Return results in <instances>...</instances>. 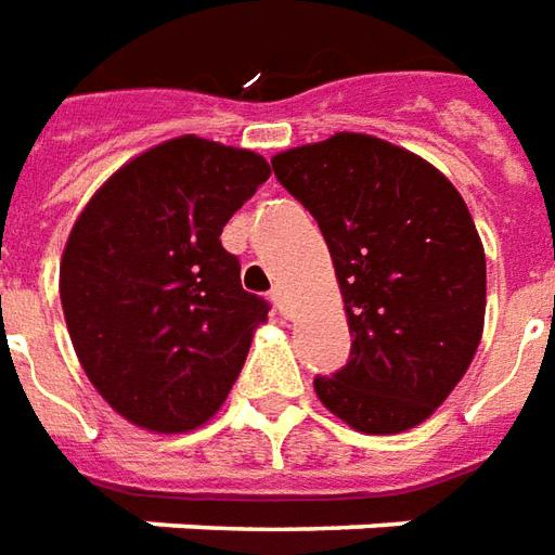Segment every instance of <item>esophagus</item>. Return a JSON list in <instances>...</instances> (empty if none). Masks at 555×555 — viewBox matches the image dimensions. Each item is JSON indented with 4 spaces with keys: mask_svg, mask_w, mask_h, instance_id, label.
<instances>
[{
    "mask_svg": "<svg viewBox=\"0 0 555 555\" xmlns=\"http://www.w3.org/2000/svg\"><path fill=\"white\" fill-rule=\"evenodd\" d=\"M271 305H274V310H278V313H289V301H286V293L284 289H281V286H274V289H271Z\"/></svg>",
    "mask_w": 555,
    "mask_h": 555,
    "instance_id": "34e87169",
    "label": "esophagus"
}]
</instances>
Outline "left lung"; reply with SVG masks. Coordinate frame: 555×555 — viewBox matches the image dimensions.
<instances>
[{
  "label": "left lung",
  "mask_w": 555,
  "mask_h": 555,
  "mask_svg": "<svg viewBox=\"0 0 555 555\" xmlns=\"http://www.w3.org/2000/svg\"><path fill=\"white\" fill-rule=\"evenodd\" d=\"M320 223L352 349L313 388L361 434H400L451 395L485 328V247L442 172L367 133H334L271 158Z\"/></svg>",
  "instance_id": "left-lung-1"
}]
</instances>
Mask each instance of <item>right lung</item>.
I'll use <instances>...</instances> for the list:
<instances>
[{"label": "right lung", "mask_w": 555, "mask_h": 555, "mask_svg": "<svg viewBox=\"0 0 555 555\" xmlns=\"http://www.w3.org/2000/svg\"><path fill=\"white\" fill-rule=\"evenodd\" d=\"M266 179L247 149L179 137L125 164L74 223L59 269L70 344L128 422L194 430L238 379L269 301L242 289L221 230Z\"/></svg>", "instance_id": "1"}]
</instances>
